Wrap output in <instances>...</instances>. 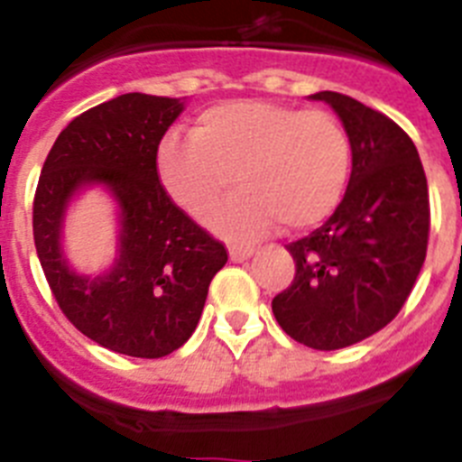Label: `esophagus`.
<instances>
[{"label":"esophagus","mask_w":462,"mask_h":462,"mask_svg":"<svg viewBox=\"0 0 462 462\" xmlns=\"http://www.w3.org/2000/svg\"><path fill=\"white\" fill-rule=\"evenodd\" d=\"M252 254H254L252 247H231L228 249V256H231V261H236V263H240V261H247Z\"/></svg>","instance_id":"esophagus-1"}]
</instances>
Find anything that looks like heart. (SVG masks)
Returning <instances> with one entry per match:
<instances>
[{
  "label": "heart",
  "mask_w": 462,
  "mask_h": 462,
  "mask_svg": "<svg viewBox=\"0 0 462 462\" xmlns=\"http://www.w3.org/2000/svg\"><path fill=\"white\" fill-rule=\"evenodd\" d=\"M350 171V142L332 114L268 100H234L206 109L192 139L167 137L155 173L167 197L189 217H203L231 192H243L213 215L228 240L261 238L319 226L341 201Z\"/></svg>",
  "instance_id": "1"
}]
</instances>
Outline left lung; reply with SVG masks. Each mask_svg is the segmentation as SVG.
<instances>
[{"label": "left lung", "mask_w": 462, "mask_h": 462, "mask_svg": "<svg viewBox=\"0 0 462 462\" xmlns=\"http://www.w3.org/2000/svg\"><path fill=\"white\" fill-rule=\"evenodd\" d=\"M309 98L338 114L353 171L328 222L286 245L295 277L274 295L273 314L298 344L338 350L392 323L412 293L429 247V183L392 118L337 91Z\"/></svg>", "instance_id": "8db88e82"}]
</instances>
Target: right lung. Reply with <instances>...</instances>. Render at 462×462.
<instances>
[{"label": "right lung", "mask_w": 462, "mask_h": 462, "mask_svg": "<svg viewBox=\"0 0 462 462\" xmlns=\"http://www.w3.org/2000/svg\"><path fill=\"white\" fill-rule=\"evenodd\" d=\"M183 103L124 93L75 116L45 158L33 194V243L54 300L70 323L114 353L158 359L179 350L201 319L208 286L224 268V243L167 197L155 153ZM103 182L122 208V245L103 278L67 268L60 219L82 184Z\"/></svg>", "instance_id": "add662e5"}]
</instances>
